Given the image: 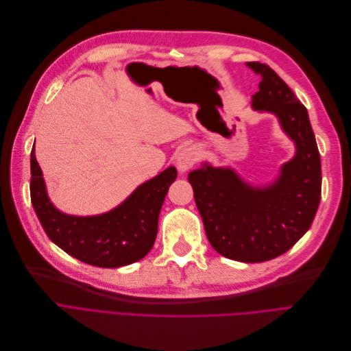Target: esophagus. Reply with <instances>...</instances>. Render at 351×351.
Instances as JSON below:
<instances>
[{
    "instance_id": "obj_1",
    "label": "esophagus",
    "mask_w": 351,
    "mask_h": 351,
    "mask_svg": "<svg viewBox=\"0 0 351 351\" xmlns=\"http://www.w3.org/2000/svg\"><path fill=\"white\" fill-rule=\"evenodd\" d=\"M197 160H198V153L194 147H186V148L180 149L177 157H176L178 171L186 173L197 162Z\"/></svg>"
}]
</instances>
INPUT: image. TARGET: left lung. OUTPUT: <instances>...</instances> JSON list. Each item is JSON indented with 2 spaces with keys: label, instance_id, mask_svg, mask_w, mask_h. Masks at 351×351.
Masks as SVG:
<instances>
[{
  "label": "left lung",
  "instance_id": "obj_1",
  "mask_svg": "<svg viewBox=\"0 0 351 351\" xmlns=\"http://www.w3.org/2000/svg\"><path fill=\"white\" fill-rule=\"evenodd\" d=\"M261 77L256 111L271 112L294 141V157L269 186H252L230 167L203 162L189 174L206 234L217 253L261 263L285 254L310 228L322 197V162L307 108L269 65L247 62Z\"/></svg>",
  "mask_w": 351,
  "mask_h": 351
}]
</instances>
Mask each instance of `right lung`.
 I'll return each instance as SVG.
<instances>
[{"label":"right lung","instance_id":"right-lung-1","mask_svg":"<svg viewBox=\"0 0 351 351\" xmlns=\"http://www.w3.org/2000/svg\"><path fill=\"white\" fill-rule=\"evenodd\" d=\"M176 178V167H169L108 213L70 215L49 202L34 148L31 152V203L47 236L66 254L103 269L136 263L148 254L157 237L161 206Z\"/></svg>","mask_w":351,"mask_h":351}]
</instances>
